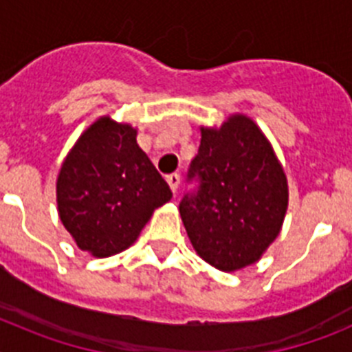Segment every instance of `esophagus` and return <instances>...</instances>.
Returning a JSON list of instances; mask_svg holds the SVG:
<instances>
[{"mask_svg": "<svg viewBox=\"0 0 352 352\" xmlns=\"http://www.w3.org/2000/svg\"><path fill=\"white\" fill-rule=\"evenodd\" d=\"M167 183H169L170 190L176 192L179 186V174L178 173H173V174H167Z\"/></svg>", "mask_w": 352, "mask_h": 352, "instance_id": "obj_1", "label": "esophagus"}]
</instances>
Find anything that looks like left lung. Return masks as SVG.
<instances>
[{"mask_svg": "<svg viewBox=\"0 0 352 352\" xmlns=\"http://www.w3.org/2000/svg\"><path fill=\"white\" fill-rule=\"evenodd\" d=\"M199 190L179 203L183 226L197 256L220 272L257 263L280 234L289 204L284 167L272 142L247 114L201 126L188 179Z\"/></svg>", "mask_w": 352, "mask_h": 352, "instance_id": "obj_1", "label": "left lung"}]
</instances>
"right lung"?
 <instances>
[{
  "mask_svg": "<svg viewBox=\"0 0 352 352\" xmlns=\"http://www.w3.org/2000/svg\"><path fill=\"white\" fill-rule=\"evenodd\" d=\"M138 129L100 116L80 133L61 164L56 203L80 250L111 257L139 238L173 192L138 144Z\"/></svg>",
  "mask_w": 352,
  "mask_h": 352,
  "instance_id": "obj_1",
  "label": "right lung"
}]
</instances>
